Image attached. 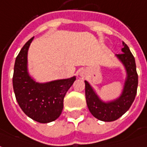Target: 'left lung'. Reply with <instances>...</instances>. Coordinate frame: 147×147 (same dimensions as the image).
<instances>
[{"label":"left lung","mask_w":147,"mask_h":147,"mask_svg":"<svg viewBox=\"0 0 147 147\" xmlns=\"http://www.w3.org/2000/svg\"><path fill=\"white\" fill-rule=\"evenodd\" d=\"M123 45V53L117 54V56L124 63L128 77L125 81L124 91L118 99L105 103L98 98L89 84L86 81H84L87 106L93 116L102 121H113L121 117L129 110L136 96L138 74L136 61L128 46L124 42Z\"/></svg>","instance_id":"8db88e82"}]
</instances>
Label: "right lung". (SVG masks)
<instances>
[{"instance_id": "right-lung-1", "label": "right lung", "mask_w": 147, "mask_h": 147, "mask_svg": "<svg viewBox=\"0 0 147 147\" xmlns=\"http://www.w3.org/2000/svg\"><path fill=\"white\" fill-rule=\"evenodd\" d=\"M32 37L26 43L16 59L12 78L13 89L19 107L31 119L49 123L60 116L63 98L76 80L75 77L39 84L31 79L26 69L27 51Z\"/></svg>"}]
</instances>
